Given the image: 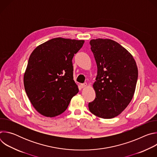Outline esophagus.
I'll list each match as a JSON object with an SVG mask.
<instances>
[{"mask_svg":"<svg viewBox=\"0 0 157 157\" xmlns=\"http://www.w3.org/2000/svg\"><path fill=\"white\" fill-rule=\"evenodd\" d=\"M80 86H81V87H86V86H87V83L81 84H80Z\"/></svg>","mask_w":157,"mask_h":157,"instance_id":"1","label":"esophagus"}]
</instances>
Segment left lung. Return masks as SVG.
<instances>
[{"instance_id": "left-lung-1", "label": "left lung", "mask_w": 157, "mask_h": 157, "mask_svg": "<svg viewBox=\"0 0 157 157\" xmlns=\"http://www.w3.org/2000/svg\"><path fill=\"white\" fill-rule=\"evenodd\" d=\"M98 74L93 88L96 98L88 104L94 115L112 119L127 107L135 93L138 69L132 55L117 42L98 38L89 42Z\"/></svg>"}]
</instances>
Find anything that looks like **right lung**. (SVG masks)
<instances>
[{
	"mask_svg": "<svg viewBox=\"0 0 157 157\" xmlns=\"http://www.w3.org/2000/svg\"><path fill=\"white\" fill-rule=\"evenodd\" d=\"M84 43L55 38L40 44L31 53L24 83L28 98L40 114L53 117L62 114L79 92L73 79L72 59Z\"/></svg>",
	"mask_w": 157,
	"mask_h": 157,
	"instance_id": "1",
	"label": "right lung"
}]
</instances>
